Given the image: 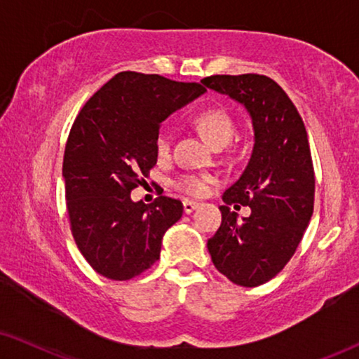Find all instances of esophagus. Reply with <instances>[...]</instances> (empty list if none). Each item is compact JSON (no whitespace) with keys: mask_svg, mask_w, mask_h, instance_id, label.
<instances>
[{"mask_svg":"<svg viewBox=\"0 0 359 359\" xmlns=\"http://www.w3.org/2000/svg\"><path fill=\"white\" fill-rule=\"evenodd\" d=\"M198 205H199V203H196V201H191V199H184L183 201V209H184L186 214L193 212V210L198 208Z\"/></svg>","mask_w":359,"mask_h":359,"instance_id":"obj_1","label":"esophagus"}]
</instances>
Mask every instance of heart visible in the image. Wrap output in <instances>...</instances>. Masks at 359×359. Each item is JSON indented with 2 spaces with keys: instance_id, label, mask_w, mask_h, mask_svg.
I'll return each instance as SVG.
<instances>
[{
  "instance_id": "obj_1",
  "label": "heart",
  "mask_w": 359,
  "mask_h": 359,
  "mask_svg": "<svg viewBox=\"0 0 359 359\" xmlns=\"http://www.w3.org/2000/svg\"><path fill=\"white\" fill-rule=\"evenodd\" d=\"M196 127L201 134L205 137V140L210 145H225L233 134V122L227 112L222 109H210L201 111L196 117ZM155 151L160 158H166L171 151V132L168 129H161L155 140ZM214 183V178L210 175L203 173H184L175 181L176 188L184 191L191 196H204L208 193L210 184Z\"/></svg>"
}]
</instances>
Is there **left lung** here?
Instances as JSON below:
<instances>
[{"instance_id":"obj_1","label":"left lung","mask_w":359,"mask_h":359,"mask_svg":"<svg viewBox=\"0 0 359 359\" xmlns=\"http://www.w3.org/2000/svg\"><path fill=\"white\" fill-rule=\"evenodd\" d=\"M201 83L243 106L252 121V155L225 189L222 224L208 250L225 278L255 287L286 266L312 217L316 178L307 132L296 106L271 78L215 75ZM237 202L252 209L248 218L238 221L229 210Z\"/></svg>"}]
</instances>
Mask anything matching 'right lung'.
<instances>
[{"mask_svg": "<svg viewBox=\"0 0 359 359\" xmlns=\"http://www.w3.org/2000/svg\"><path fill=\"white\" fill-rule=\"evenodd\" d=\"M198 83L122 72L90 97L73 122L63 156L73 238L96 273L132 279L160 258L166 230L183 215L178 199L132 201L156 163L160 126L203 96Z\"/></svg>", "mask_w": 359, "mask_h": 359, "instance_id": "obj_1", "label": "right lung"}]
</instances>
